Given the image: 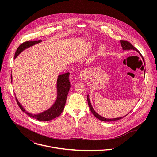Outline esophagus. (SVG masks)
<instances>
[{
    "mask_svg": "<svg viewBox=\"0 0 157 157\" xmlns=\"http://www.w3.org/2000/svg\"><path fill=\"white\" fill-rule=\"evenodd\" d=\"M86 72H85V71H82L81 73H80V76L81 77V78H83V77H85V76H86Z\"/></svg>",
    "mask_w": 157,
    "mask_h": 157,
    "instance_id": "obj_1",
    "label": "esophagus"
}]
</instances>
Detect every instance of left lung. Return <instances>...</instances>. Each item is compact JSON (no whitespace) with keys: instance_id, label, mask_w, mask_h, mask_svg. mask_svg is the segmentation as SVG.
<instances>
[{"instance_id":"1","label":"left lung","mask_w":157,"mask_h":157,"mask_svg":"<svg viewBox=\"0 0 157 157\" xmlns=\"http://www.w3.org/2000/svg\"><path fill=\"white\" fill-rule=\"evenodd\" d=\"M120 43H121V46L123 48V50H131V49H132V50H135V51H136L137 52H138V53H140V54L141 55L140 52L136 49V48H135L134 46L133 45H132L130 42H128V41H125V40H120ZM142 57V56H141ZM143 58V57H142ZM143 60L144 61V59L143 58ZM144 74H145V70H144ZM87 100H88V105H89V106H90V110L91 112L93 113V115L96 117L98 119L101 120V121H115V120H120V119H121L123 118V117H126V115L124 116V117H119V118H111V119H109V118H106L105 117H101V115H100L99 114H98L97 112H95L94 111V109H93L91 104H90V98H89V95H88V98H87Z\"/></svg>"}]
</instances>
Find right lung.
<instances>
[{"instance_id": "add662e5", "label": "right lung", "mask_w": 157, "mask_h": 157, "mask_svg": "<svg viewBox=\"0 0 157 157\" xmlns=\"http://www.w3.org/2000/svg\"><path fill=\"white\" fill-rule=\"evenodd\" d=\"M41 42H42L41 40H39V41L36 40V41H27V42H23L17 49L15 53L14 59H16L17 56L26 48H28L31 46H33ZM69 72H67V73L59 75L57 78V97L54 104L49 109L45 111L44 112L38 113V114H36V115H33L32 113H28L23 109V108L20 104V103L18 101L16 97V100L19 108L21 109L23 112H25L29 117L32 118H34L35 119L39 121H49L59 117L62 113L64 109L68 92L71 87V84L69 80ZM11 78L12 82L11 75Z\"/></svg>"}]
</instances>
